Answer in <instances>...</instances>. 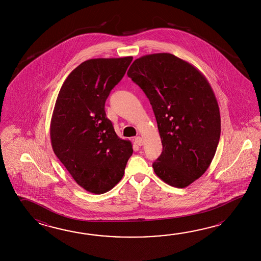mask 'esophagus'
<instances>
[{
  "label": "esophagus",
  "instance_id": "esophagus-1",
  "mask_svg": "<svg viewBox=\"0 0 261 261\" xmlns=\"http://www.w3.org/2000/svg\"><path fill=\"white\" fill-rule=\"evenodd\" d=\"M135 144H138V145H143V144H144V140H143V138L142 137H140V136H138V137H136L135 138Z\"/></svg>",
  "mask_w": 261,
  "mask_h": 261
}]
</instances>
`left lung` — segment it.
<instances>
[{"label": "left lung", "instance_id": "1", "mask_svg": "<svg viewBox=\"0 0 261 261\" xmlns=\"http://www.w3.org/2000/svg\"><path fill=\"white\" fill-rule=\"evenodd\" d=\"M127 74L149 99L158 123L163 148L154 172L172 187H188L210 166L220 138V112L210 84L170 53L143 56Z\"/></svg>", "mask_w": 261, "mask_h": 261}]
</instances>
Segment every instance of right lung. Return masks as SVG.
I'll return each mask as SVG.
<instances>
[{"mask_svg": "<svg viewBox=\"0 0 261 261\" xmlns=\"http://www.w3.org/2000/svg\"><path fill=\"white\" fill-rule=\"evenodd\" d=\"M132 61H84L68 75L56 100L50 123L53 151L74 181L94 194L111 190L122 179L133 155V144L117 136L105 110Z\"/></svg>", "mask_w": 261, "mask_h": 261, "instance_id": "add662e5", "label": "right lung"}]
</instances>
